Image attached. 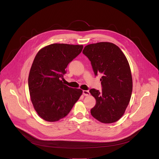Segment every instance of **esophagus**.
<instances>
[{"label":"esophagus","instance_id":"obj_1","mask_svg":"<svg viewBox=\"0 0 159 159\" xmlns=\"http://www.w3.org/2000/svg\"><path fill=\"white\" fill-rule=\"evenodd\" d=\"M83 94L85 96H88L90 95V93H89V90H83Z\"/></svg>","mask_w":159,"mask_h":159}]
</instances>
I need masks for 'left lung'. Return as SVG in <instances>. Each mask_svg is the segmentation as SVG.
Returning a JSON list of instances; mask_svg holds the SVG:
<instances>
[{"mask_svg":"<svg viewBox=\"0 0 159 159\" xmlns=\"http://www.w3.org/2000/svg\"><path fill=\"white\" fill-rule=\"evenodd\" d=\"M82 53L90 61L94 75H102V91L89 90L96 100L90 113L101 123L116 122L123 115L131 96L133 82L128 61L120 48L109 42L87 45Z\"/></svg>","mask_w":159,"mask_h":159,"instance_id":"left-lung-1","label":"left lung"}]
</instances>
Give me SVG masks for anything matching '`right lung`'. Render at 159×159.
Instances as JSON below:
<instances>
[{"mask_svg": "<svg viewBox=\"0 0 159 159\" xmlns=\"http://www.w3.org/2000/svg\"><path fill=\"white\" fill-rule=\"evenodd\" d=\"M82 49V45L55 43L36 54L28 87L34 108L44 120L53 122L65 117L82 95V90L68 87L63 81L67 65Z\"/></svg>", "mask_w": 159, "mask_h": 159, "instance_id": "1", "label": "right lung"}]
</instances>
